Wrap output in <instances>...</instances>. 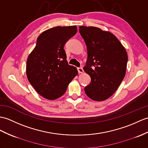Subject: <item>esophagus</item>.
<instances>
[{
    "label": "esophagus",
    "instance_id": "1",
    "mask_svg": "<svg viewBox=\"0 0 148 148\" xmlns=\"http://www.w3.org/2000/svg\"><path fill=\"white\" fill-rule=\"evenodd\" d=\"M77 71H78V73H83V69H82V67H78L77 68Z\"/></svg>",
    "mask_w": 148,
    "mask_h": 148
}]
</instances>
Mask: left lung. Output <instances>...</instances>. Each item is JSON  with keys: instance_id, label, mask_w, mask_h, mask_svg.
Listing matches in <instances>:
<instances>
[{"instance_id": "1", "label": "left lung", "mask_w": 148, "mask_h": 148, "mask_svg": "<svg viewBox=\"0 0 148 148\" xmlns=\"http://www.w3.org/2000/svg\"><path fill=\"white\" fill-rule=\"evenodd\" d=\"M87 47L84 71L91 82L86 94L95 101H103L114 93L124 78L128 57L125 49L113 34L93 26H80Z\"/></svg>"}]
</instances>
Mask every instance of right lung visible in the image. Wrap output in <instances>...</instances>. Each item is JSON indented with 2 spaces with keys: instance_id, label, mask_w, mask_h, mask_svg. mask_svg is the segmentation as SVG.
Returning a JSON list of instances; mask_svg holds the SVG:
<instances>
[{
  "instance_id": "obj_1",
  "label": "right lung",
  "mask_w": 148,
  "mask_h": 148,
  "mask_svg": "<svg viewBox=\"0 0 148 148\" xmlns=\"http://www.w3.org/2000/svg\"><path fill=\"white\" fill-rule=\"evenodd\" d=\"M77 32V27L57 26L43 32L27 60V79L38 94L48 99H56L66 91L77 74L69 66L64 45Z\"/></svg>"
}]
</instances>
